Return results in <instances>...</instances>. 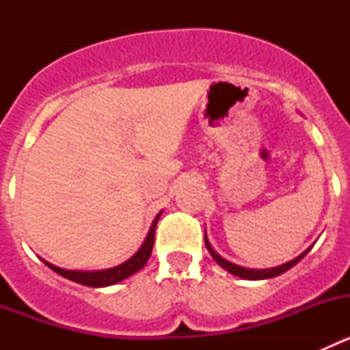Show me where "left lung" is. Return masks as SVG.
<instances>
[{
  "instance_id": "1",
  "label": "left lung",
  "mask_w": 350,
  "mask_h": 350,
  "mask_svg": "<svg viewBox=\"0 0 350 350\" xmlns=\"http://www.w3.org/2000/svg\"><path fill=\"white\" fill-rule=\"evenodd\" d=\"M205 245H206V250L210 252V256H212L213 259H215V262H217L219 267H222L224 270L230 271L231 275H237V277H240V279H247V280H265V279H273V277H277V275L284 273V271H287L289 268H293L296 265V262L301 261L303 258H305V254H307L308 250L307 249L303 254H299L298 258H295L293 261H287L284 262V265H280V267H275V268H265V270H250V268H243V267H238V265H234V262L228 261V259H224L222 256H219L215 250H213V247L210 245L208 238H206L205 234Z\"/></svg>"
}]
</instances>
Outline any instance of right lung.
<instances>
[{"label": "right lung", "mask_w": 350, "mask_h": 350, "mask_svg": "<svg viewBox=\"0 0 350 350\" xmlns=\"http://www.w3.org/2000/svg\"><path fill=\"white\" fill-rule=\"evenodd\" d=\"M161 217V212L157 213L156 219L152 221V226H150V230H148L147 238L144 240L140 249L137 250V254L131 256L128 261H124L119 267L108 268V270H96V271H79V270H64V268L55 267L52 262L45 261L42 259L45 265H47L51 270H54L55 273H59L61 277L68 280H73L77 284H82V286H89V287H105V286H112V284L120 282V280L128 279L131 277L133 273H137L138 270L147 265L148 258L152 254V247H154V237H156V226L157 221Z\"/></svg>", "instance_id": "right-lung-1"}]
</instances>
